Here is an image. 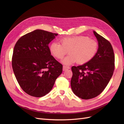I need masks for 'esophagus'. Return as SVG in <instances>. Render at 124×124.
Returning <instances> with one entry per match:
<instances>
[{"mask_svg": "<svg viewBox=\"0 0 124 124\" xmlns=\"http://www.w3.org/2000/svg\"><path fill=\"white\" fill-rule=\"evenodd\" d=\"M69 69H70L69 67H67V66H63V71H66V70Z\"/></svg>", "mask_w": 124, "mask_h": 124, "instance_id": "obj_1", "label": "esophagus"}]
</instances>
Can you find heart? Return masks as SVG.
<instances>
[{"instance_id": "b5f03b06", "label": "heart", "mask_w": 124, "mask_h": 124, "mask_svg": "<svg viewBox=\"0 0 124 124\" xmlns=\"http://www.w3.org/2000/svg\"><path fill=\"white\" fill-rule=\"evenodd\" d=\"M59 43L54 42L50 46V52L55 58L63 60L65 65H71L77 62L78 64H84L93 58L97 53L98 44L94 39L85 36L67 37L61 39Z\"/></svg>"}]
</instances>
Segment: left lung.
Returning <instances> with one entry per match:
<instances>
[{
  "mask_svg": "<svg viewBox=\"0 0 124 124\" xmlns=\"http://www.w3.org/2000/svg\"><path fill=\"white\" fill-rule=\"evenodd\" d=\"M93 32L99 46L95 56L85 64L71 68L72 92L85 100L95 98L103 91L115 68V56L111 44L96 31Z\"/></svg>",
  "mask_w": 124,
  "mask_h": 124,
  "instance_id": "left-lung-1",
  "label": "left lung"
}]
</instances>
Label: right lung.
Instances as JSON below:
<instances>
[{
	"label": "right lung",
	"mask_w": 124,
	"mask_h": 124,
	"mask_svg": "<svg viewBox=\"0 0 124 124\" xmlns=\"http://www.w3.org/2000/svg\"><path fill=\"white\" fill-rule=\"evenodd\" d=\"M57 35L37 29L21 37L15 45L13 72L20 87L30 96L46 95L62 73V65L51 55L48 47Z\"/></svg>",
	"instance_id": "obj_1"
}]
</instances>
